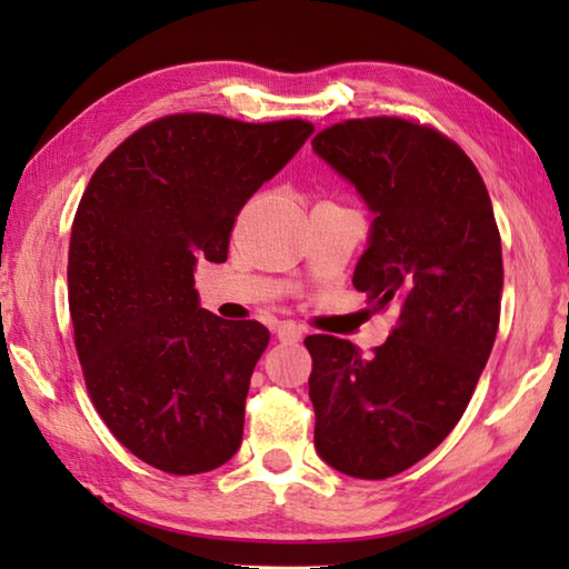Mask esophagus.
<instances>
[{
    "mask_svg": "<svg viewBox=\"0 0 569 569\" xmlns=\"http://www.w3.org/2000/svg\"><path fill=\"white\" fill-rule=\"evenodd\" d=\"M276 339L278 341H283V343H298L303 339V331L298 329L296 323H291V321H283V323H278L276 326Z\"/></svg>",
    "mask_w": 569,
    "mask_h": 569,
    "instance_id": "34e87169",
    "label": "esophagus"
}]
</instances>
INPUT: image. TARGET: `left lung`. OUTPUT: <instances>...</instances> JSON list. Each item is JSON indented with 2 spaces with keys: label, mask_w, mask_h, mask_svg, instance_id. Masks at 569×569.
Segmentation results:
<instances>
[{
  "label": "left lung",
  "mask_w": 569,
  "mask_h": 569,
  "mask_svg": "<svg viewBox=\"0 0 569 569\" xmlns=\"http://www.w3.org/2000/svg\"><path fill=\"white\" fill-rule=\"evenodd\" d=\"M313 152L371 210L353 286L399 326L371 356L308 336L313 445L356 479H387L435 451L465 413L492 353L502 301V240L485 180L465 150L399 118L349 120Z\"/></svg>",
  "instance_id": "obj_1"
}]
</instances>
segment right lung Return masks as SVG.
Masks as SVG:
<instances>
[{"mask_svg": "<svg viewBox=\"0 0 569 569\" xmlns=\"http://www.w3.org/2000/svg\"><path fill=\"white\" fill-rule=\"evenodd\" d=\"M313 124L170 114L130 134L84 188L70 238L74 349L114 439L168 475H203L243 441L258 321L200 308L198 261L223 263L233 220Z\"/></svg>", "mask_w": 569, "mask_h": 569, "instance_id": "obj_1", "label": "right lung"}]
</instances>
